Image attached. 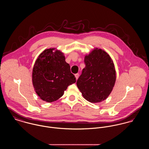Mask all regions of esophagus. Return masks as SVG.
I'll use <instances>...</instances> for the list:
<instances>
[{
    "label": "esophagus",
    "mask_w": 149,
    "mask_h": 149,
    "mask_svg": "<svg viewBox=\"0 0 149 149\" xmlns=\"http://www.w3.org/2000/svg\"><path fill=\"white\" fill-rule=\"evenodd\" d=\"M74 76H75V77H76V80H77L78 78H79V73H76V74H74Z\"/></svg>",
    "instance_id": "obj_1"
}]
</instances>
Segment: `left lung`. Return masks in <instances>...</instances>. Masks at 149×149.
<instances>
[{
    "mask_svg": "<svg viewBox=\"0 0 149 149\" xmlns=\"http://www.w3.org/2000/svg\"><path fill=\"white\" fill-rule=\"evenodd\" d=\"M85 67L77 81V86L90 102L106 100L114 86L116 73L110 56L101 49L95 48L85 56Z\"/></svg>",
    "mask_w": 149,
    "mask_h": 149,
    "instance_id": "8db88e82",
    "label": "left lung"
}]
</instances>
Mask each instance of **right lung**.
Instances as JSON below:
<instances>
[{
    "instance_id": "add662e5",
    "label": "right lung",
    "mask_w": 149,
    "mask_h": 149,
    "mask_svg": "<svg viewBox=\"0 0 149 149\" xmlns=\"http://www.w3.org/2000/svg\"><path fill=\"white\" fill-rule=\"evenodd\" d=\"M55 48L45 49L39 54L32 70V84L41 99L48 102L57 100L68 86L76 82L64 54Z\"/></svg>"
}]
</instances>
